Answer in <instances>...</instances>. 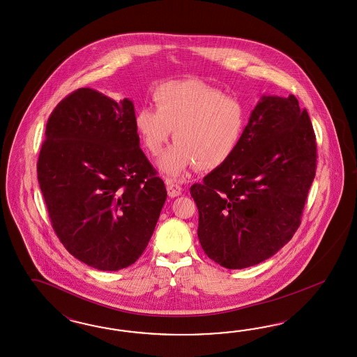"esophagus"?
Listing matches in <instances>:
<instances>
[{
  "mask_svg": "<svg viewBox=\"0 0 357 357\" xmlns=\"http://www.w3.org/2000/svg\"><path fill=\"white\" fill-rule=\"evenodd\" d=\"M166 188H167V194L170 197H176L182 194V187L174 183L172 179H166Z\"/></svg>",
  "mask_w": 357,
  "mask_h": 357,
  "instance_id": "1",
  "label": "esophagus"
}]
</instances>
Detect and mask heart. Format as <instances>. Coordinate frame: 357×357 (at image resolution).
<instances>
[{
  "label": "heart",
  "mask_w": 357,
  "mask_h": 357,
  "mask_svg": "<svg viewBox=\"0 0 357 357\" xmlns=\"http://www.w3.org/2000/svg\"><path fill=\"white\" fill-rule=\"evenodd\" d=\"M153 100L157 108H139L133 123L151 154L161 153L174 130L176 142L158 160L163 173L178 178L196 165L215 169L237 151L249 118L238 98L202 81L178 79L157 87Z\"/></svg>",
  "instance_id": "b5f03b06"
}]
</instances>
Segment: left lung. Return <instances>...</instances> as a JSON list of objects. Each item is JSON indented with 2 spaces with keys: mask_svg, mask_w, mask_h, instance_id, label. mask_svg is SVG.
Masks as SVG:
<instances>
[{
  "mask_svg": "<svg viewBox=\"0 0 357 357\" xmlns=\"http://www.w3.org/2000/svg\"><path fill=\"white\" fill-rule=\"evenodd\" d=\"M317 169V144L294 96H263L229 161L191 185L197 237L229 270L268 259L292 239Z\"/></svg>",
  "mask_w": 357,
  "mask_h": 357,
  "instance_id": "1",
  "label": "left lung"
}]
</instances>
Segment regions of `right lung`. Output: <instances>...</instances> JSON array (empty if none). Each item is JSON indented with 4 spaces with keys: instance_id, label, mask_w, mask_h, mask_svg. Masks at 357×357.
<instances>
[{
    "instance_id": "1",
    "label": "right lung",
    "mask_w": 357,
    "mask_h": 357,
    "mask_svg": "<svg viewBox=\"0 0 357 357\" xmlns=\"http://www.w3.org/2000/svg\"><path fill=\"white\" fill-rule=\"evenodd\" d=\"M132 100L81 87L50 115L38 181L65 249L87 266L119 271L139 259L166 200L140 149Z\"/></svg>"
}]
</instances>
